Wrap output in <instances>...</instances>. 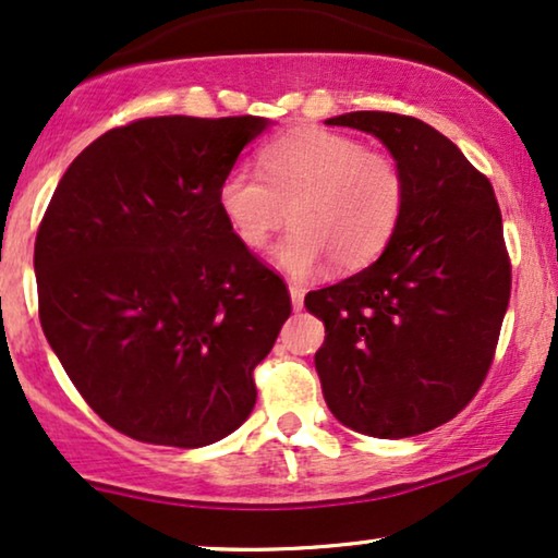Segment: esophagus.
I'll return each instance as SVG.
<instances>
[{
  "mask_svg": "<svg viewBox=\"0 0 558 558\" xmlns=\"http://www.w3.org/2000/svg\"><path fill=\"white\" fill-rule=\"evenodd\" d=\"M288 293H291L293 312H301V308H303V288H299V286H291V288H288Z\"/></svg>",
  "mask_w": 558,
  "mask_h": 558,
  "instance_id": "esophagus-1",
  "label": "esophagus"
}]
</instances>
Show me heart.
I'll list each match as a JSON object with an SVG mask.
<instances>
[{"mask_svg": "<svg viewBox=\"0 0 558 558\" xmlns=\"http://www.w3.org/2000/svg\"><path fill=\"white\" fill-rule=\"evenodd\" d=\"M263 174L234 165L218 182V210L246 250L275 246L280 270L306 278L331 257L342 270L368 265L391 242L407 203L399 161L357 138L322 129L293 131L265 146Z\"/></svg>", "mask_w": 558, "mask_h": 558, "instance_id": "b5f03b06", "label": "heart"}]
</instances>
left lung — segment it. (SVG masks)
Masks as SVG:
<instances>
[{
  "mask_svg": "<svg viewBox=\"0 0 558 558\" xmlns=\"http://www.w3.org/2000/svg\"><path fill=\"white\" fill-rule=\"evenodd\" d=\"M324 123L376 136L407 180L404 214L376 263L303 301L327 331L314 355L324 401L355 433H427L474 399L510 303L495 190L417 118L357 110Z\"/></svg>",
  "mask_w": 558,
  "mask_h": 558,
  "instance_id": "left-lung-1",
  "label": "left lung"
}]
</instances>
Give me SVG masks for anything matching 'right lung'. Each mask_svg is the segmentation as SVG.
Listing matches in <instances>:
<instances>
[{"instance_id": "1", "label": "right lung", "mask_w": 558, "mask_h": 558, "mask_svg": "<svg viewBox=\"0 0 558 558\" xmlns=\"http://www.w3.org/2000/svg\"><path fill=\"white\" fill-rule=\"evenodd\" d=\"M270 121L144 118L69 165L35 236L40 327L118 433L203 448L257 401L291 314L283 280L223 221L218 182Z\"/></svg>"}]
</instances>
